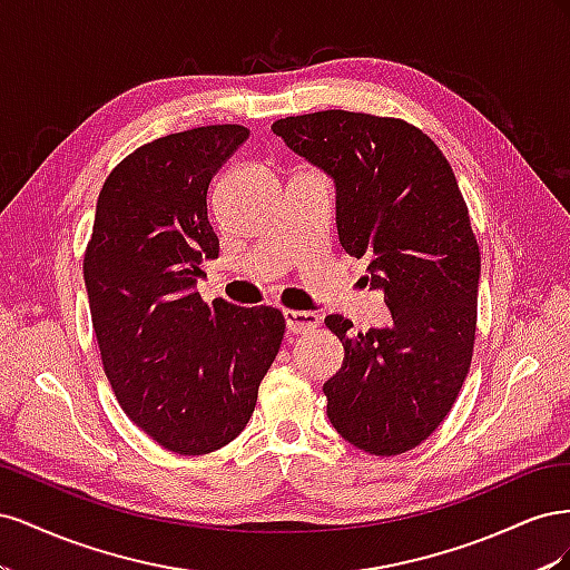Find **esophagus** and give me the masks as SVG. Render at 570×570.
Returning a JSON list of instances; mask_svg holds the SVG:
<instances>
[{
	"label": "esophagus",
	"mask_w": 570,
	"mask_h": 570,
	"mask_svg": "<svg viewBox=\"0 0 570 570\" xmlns=\"http://www.w3.org/2000/svg\"><path fill=\"white\" fill-rule=\"evenodd\" d=\"M283 316H285L287 331L295 335H306L321 325V316L314 312H292V308H285Z\"/></svg>",
	"instance_id": "34e87169"
}]
</instances>
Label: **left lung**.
Instances as JSON below:
<instances>
[{"mask_svg":"<svg viewBox=\"0 0 570 570\" xmlns=\"http://www.w3.org/2000/svg\"><path fill=\"white\" fill-rule=\"evenodd\" d=\"M271 130L335 180L340 245L368 258L392 314L354 337L350 318H325L344 347L323 385L327 419L358 450L404 454L452 411L473 358L480 249L454 170L402 118L331 109Z\"/></svg>","mask_w":570,"mask_h":570,"instance_id":"1","label":"left lung"}]
</instances>
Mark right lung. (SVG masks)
Here are the masks:
<instances>
[{
    "mask_svg": "<svg viewBox=\"0 0 570 570\" xmlns=\"http://www.w3.org/2000/svg\"><path fill=\"white\" fill-rule=\"evenodd\" d=\"M249 137L204 126L137 147L101 187L82 275L101 364L126 416L164 450L209 454L243 433L285 318L273 306L204 304L218 258L209 183Z\"/></svg>",
    "mask_w": 570,
    "mask_h": 570,
    "instance_id": "right-lung-1",
    "label": "right lung"
}]
</instances>
